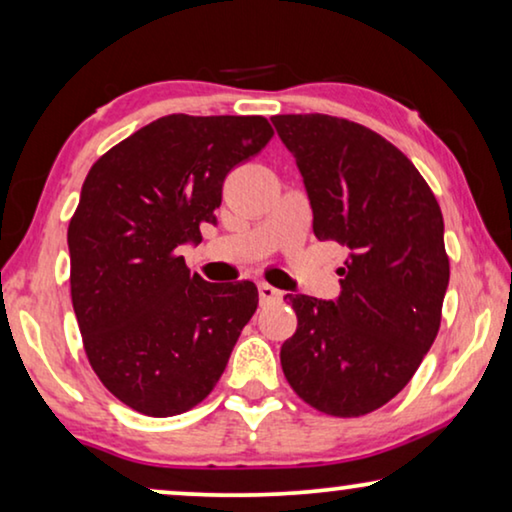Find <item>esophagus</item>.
Returning <instances> with one entry per match:
<instances>
[{"label":"esophagus","instance_id":"34e87169","mask_svg":"<svg viewBox=\"0 0 512 512\" xmlns=\"http://www.w3.org/2000/svg\"><path fill=\"white\" fill-rule=\"evenodd\" d=\"M258 298H261V305H272L282 300V291L275 289V286L261 282L258 284Z\"/></svg>","mask_w":512,"mask_h":512}]
</instances>
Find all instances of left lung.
I'll return each mask as SVG.
<instances>
[{"instance_id":"8db88e82","label":"left lung","mask_w":512,"mask_h":512,"mask_svg":"<svg viewBox=\"0 0 512 512\" xmlns=\"http://www.w3.org/2000/svg\"><path fill=\"white\" fill-rule=\"evenodd\" d=\"M312 205L317 240L349 249L338 300L286 296L298 328L279 359L293 391L333 417L389 403L429 352L450 282L443 214L382 135L326 114L272 116Z\"/></svg>"}]
</instances>
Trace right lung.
<instances>
[{
  "label": "right lung",
  "instance_id": "obj_1",
  "mask_svg": "<svg viewBox=\"0 0 512 512\" xmlns=\"http://www.w3.org/2000/svg\"><path fill=\"white\" fill-rule=\"evenodd\" d=\"M272 135L263 116L170 114L109 149L83 181L67 230L74 314L95 375L142 415L205 401L254 317V282L209 284L179 249L202 240L226 174Z\"/></svg>",
  "mask_w": 512,
  "mask_h": 512
}]
</instances>
